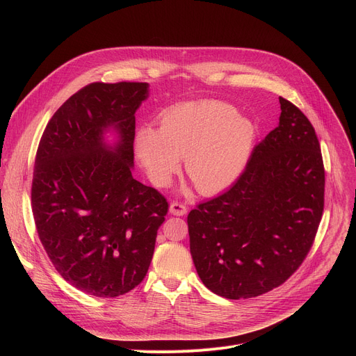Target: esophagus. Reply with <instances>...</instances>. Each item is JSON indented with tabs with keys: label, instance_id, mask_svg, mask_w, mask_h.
<instances>
[{
	"label": "esophagus",
	"instance_id": "obj_1",
	"mask_svg": "<svg viewBox=\"0 0 356 356\" xmlns=\"http://www.w3.org/2000/svg\"><path fill=\"white\" fill-rule=\"evenodd\" d=\"M170 212L176 216H183V215H186V212H188V207H186V204L181 202H172Z\"/></svg>",
	"mask_w": 356,
	"mask_h": 356
}]
</instances>
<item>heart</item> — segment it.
<instances>
[{"label": "heart", "instance_id": "heart-1", "mask_svg": "<svg viewBox=\"0 0 356 356\" xmlns=\"http://www.w3.org/2000/svg\"><path fill=\"white\" fill-rule=\"evenodd\" d=\"M255 138L252 122L219 101L188 102L168 108L160 127L137 133V156L157 186H167L180 157L196 188L218 193L241 176Z\"/></svg>", "mask_w": 356, "mask_h": 356}]
</instances>
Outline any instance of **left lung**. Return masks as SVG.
<instances>
[{
    "label": "left lung",
    "instance_id": "left-lung-1",
    "mask_svg": "<svg viewBox=\"0 0 356 356\" xmlns=\"http://www.w3.org/2000/svg\"><path fill=\"white\" fill-rule=\"evenodd\" d=\"M280 124L245 170L188 216L191 254L211 291L231 300L282 286L307 257L325 207V167L312 122L280 97Z\"/></svg>",
    "mask_w": 356,
    "mask_h": 356
}]
</instances>
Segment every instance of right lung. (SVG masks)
I'll return each instance as SVG.
<instances>
[{"instance_id": "obj_1", "label": "right lung", "mask_w": 356, "mask_h": 356, "mask_svg": "<svg viewBox=\"0 0 356 356\" xmlns=\"http://www.w3.org/2000/svg\"><path fill=\"white\" fill-rule=\"evenodd\" d=\"M144 82H93L54 112L35 153L31 211L51 264L69 284L95 297L136 289L154 254L167 199L137 181L136 111ZM120 134L115 147L103 131Z\"/></svg>"}]
</instances>
